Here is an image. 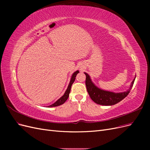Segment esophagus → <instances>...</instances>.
I'll return each instance as SVG.
<instances>
[{
    "label": "esophagus",
    "instance_id": "obj_1",
    "mask_svg": "<svg viewBox=\"0 0 150 150\" xmlns=\"http://www.w3.org/2000/svg\"><path fill=\"white\" fill-rule=\"evenodd\" d=\"M81 69H82V67H81Z\"/></svg>",
    "mask_w": 150,
    "mask_h": 150
}]
</instances>
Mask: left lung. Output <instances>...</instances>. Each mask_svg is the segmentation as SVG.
<instances>
[{
	"label": "left lung",
	"mask_w": 150,
	"mask_h": 150,
	"mask_svg": "<svg viewBox=\"0 0 150 150\" xmlns=\"http://www.w3.org/2000/svg\"><path fill=\"white\" fill-rule=\"evenodd\" d=\"M84 73L86 76V86L90 98L94 103L103 106L114 105L126 98L132 88L136 78L135 76L134 78L129 86V89L126 91L115 93L99 88L93 82L90 78V76L86 72H84Z\"/></svg>",
	"instance_id": "left-lung-1"
}]
</instances>
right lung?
<instances>
[{
	"label": "right lung",
	"mask_w": 150,
	"mask_h": 150,
	"mask_svg": "<svg viewBox=\"0 0 150 150\" xmlns=\"http://www.w3.org/2000/svg\"><path fill=\"white\" fill-rule=\"evenodd\" d=\"M79 71H76L74 72L73 74H72V75L71 76L69 84V85H68L67 88L66 90V91H65L64 95H63L62 96H61L59 99H58V100H57L54 104L49 106V107L58 106H60V105H61V104H64L65 103V101L68 99V98H69V93H70V91H71V88L72 84H73V83L74 82V81L76 79V77L77 74L79 73Z\"/></svg>",
	"instance_id": "right-lung-1"
}]
</instances>
